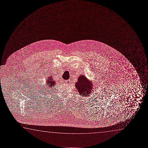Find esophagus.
<instances>
[{
  "instance_id": "34e87169",
  "label": "esophagus",
  "mask_w": 148,
  "mask_h": 148,
  "mask_svg": "<svg viewBox=\"0 0 148 148\" xmlns=\"http://www.w3.org/2000/svg\"><path fill=\"white\" fill-rule=\"evenodd\" d=\"M65 83L67 84H69L71 83V81H70V80H67L65 81Z\"/></svg>"
}]
</instances>
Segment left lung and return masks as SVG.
<instances>
[{
  "label": "left lung",
  "mask_w": 148,
  "mask_h": 148,
  "mask_svg": "<svg viewBox=\"0 0 148 148\" xmlns=\"http://www.w3.org/2000/svg\"><path fill=\"white\" fill-rule=\"evenodd\" d=\"M93 86L92 82L83 75L78 77V81L75 84V87L80 95L83 97L90 96L91 91L93 90Z\"/></svg>",
  "instance_id": "obj_1"
}]
</instances>
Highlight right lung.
<instances>
[{"label":"right lung","instance_id":"right-lung-1","mask_svg":"<svg viewBox=\"0 0 148 148\" xmlns=\"http://www.w3.org/2000/svg\"><path fill=\"white\" fill-rule=\"evenodd\" d=\"M46 84H47V89H49V88H51L55 86L56 81L53 80V77L52 76H50L47 79Z\"/></svg>","mask_w":148,"mask_h":148}]
</instances>
